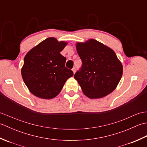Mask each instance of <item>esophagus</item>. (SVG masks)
<instances>
[{
    "mask_svg": "<svg viewBox=\"0 0 147 147\" xmlns=\"http://www.w3.org/2000/svg\"><path fill=\"white\" fill-rule=\"evenodd\" d=\"M72 71H73V73L74 74V73H75V72H76V68L75 67H73V69H72Z\"/></svg>",
    "mask_w": 147,
    "mask_h": 147,
    "instance_id": "34e87169",
    "label": "esophagus"
}]
</instances>
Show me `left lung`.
<instances>
[{
    "label": "left lung",
    "instance_id": "left-lung-1",
    "mask_svg": "<svg viewBox=\"0 0 147 147\" xmlns=\"http://www.w3.org/2000/svg\"><path fill=\"white\" fill-rule=\"evenodd\" d=\"M82 61L81 70L74 75L87 97L101 98L116 88L123 75V64L114 51L95 39L77 42Z\"/></svg>",
    "mask_w": 147,
    "mask_h": 147
}]
</instances>
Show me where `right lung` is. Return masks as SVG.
I'll list each match as a JSON object with an SVG mask.
<instances>
[{
	"instance_id": "add662e5",
	"label": "right lung",
	"mask_w": 147,
	"mask_h": 147,
	"mask_svg": "<svg viewBox=\"0 0 147 147\" xmlns=\"http://www.w3.org/2000/svg\"><path fill=\"white\" fill-rule=\"evenodd\" d=\"M67 45V42L50 37L26 54L21 76L33 95L42 99L54 98L73 76V71L65 67L66 58L60 54Z\"/></svg>"
}]
</instances>
